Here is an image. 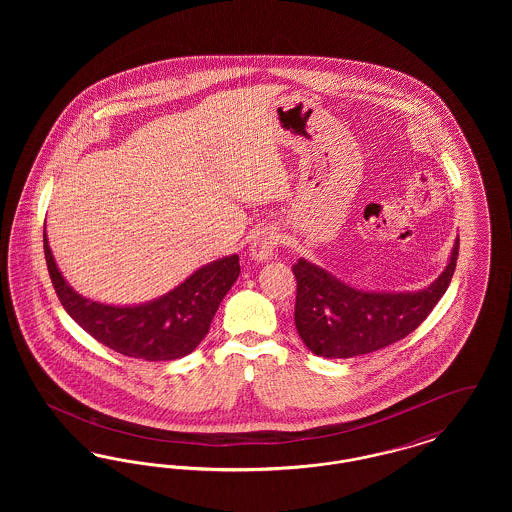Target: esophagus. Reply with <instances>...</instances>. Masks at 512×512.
Here are the masks:
<instances>
[{
    "mask_svg": "<svg viewBox=\"0 0 512 512\" xmlns=\"http://www.w3.org/2000/svg\"><path fill=\"white\" fill-rule=\"evenodd\" d=\"M278 242H280V236L274 230L263 228L251 242V257L255 261H267L274 255Z\"/></svg>",
    "mask_w": 512,
    "mask_h": 512,
    "instance_id": "1",
    "label": "esophagus"
}]
</instances>
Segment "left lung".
<instances>
[{
    "label": "left lung",
    "mask_w": 512,
    "mask_h": 512,
    "mask_svg": "<svg viewBox=\"0 0 512 512\" xmlns=\"http://www.w3.org/2000/svg\"><path fill=\"white\" fill-rule=\"evenodd\" d=\"M459 257V240L438 280L422 292H359L326 270L299 259L295 328L305 345L320 357L349 359L388 347L416 330L447 290Z\"/></svg>",
    "instance_id": "obj_1"
}]
</instances>
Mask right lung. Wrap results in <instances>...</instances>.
Here are the masks:
<instances>
[{
    "label": "right lung",
    "instance_id": "1",
    "mask_svg": "<svg viewBox=\"0 0 512 512\" xmlns=\"http://www.w3.org/2000/svg\"><path fill=\"white\" fill-rule=\"evenodd\" d=\"M49 278L65 311L109 349L146 361H172L192 353L207 336L222 297L240 274V257L215 261L174 288L138 307H113L86 299L65 282L44 234Z\"/></svg>",
    "mask_w": 512,
    "mask_h": 512
}]
</instances>
